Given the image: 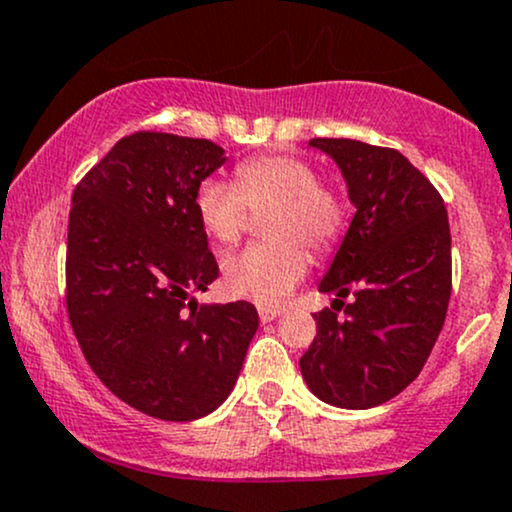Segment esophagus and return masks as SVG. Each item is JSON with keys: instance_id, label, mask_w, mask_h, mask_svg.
<instances>
[{"instance_id": "34e87169", "label": "esophagus", "mask_w": 512, "mask_h": 512, "mask_svg": "<svg viewBox=\"0 0 512 512\" xmlns=\"http://www.w3.org/2000/svg\"><path fill=\"white\" fill-rule=\"evenodd\" d=\"M276 315H281L279 308H260V320L262 322H272Z\"/></svg>"}]
</instances>
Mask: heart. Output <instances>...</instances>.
Instances as JSON below:
<instances>
[{"label": "heart", "mask_w": 512, "mask_h": 512, "mask_svg": "<svg viewBox=\"0 0 512 512\" xmlns=\"http://www.w3.org/2000/svg\"><path fill=\"white\" fill-rule=\"evenodd\" d=\"M236 185L209 178L197 187L195 209L204 233L221 245L238 243L250 211H269L264 233L272 243L252 245L223 260V284L236 298L264 308L284 303L305 279L313 252H330L346 226V204L320 182L305 158L264 154L240 161Z\"/></svg>", "instance_id": "1"}]
</instances>
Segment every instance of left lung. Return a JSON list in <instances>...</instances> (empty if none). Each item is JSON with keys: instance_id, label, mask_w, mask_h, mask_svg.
<instances>
[{"instance_id": "left-lung-1", "label": "left lung", "mask_w": 512, "mask_h": 512, "mask_svg": "<svg viewBox=\"0 0 512 512\" xmlns=\"http://www.w3.org/2000/svg\"><path fill=\"white\" fill-rule=\"evenodd\" d=\"M342 168L356 214L320 291L346 303L344 320L315 313L301 356L313 395L344 409L387 402L424 368L448 313L450 223L431 180L395 149L356 139H310Z\"/></svg>"}]
</instances>
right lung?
<instances>
[{"instance_id": "1", "label": "right lung", "mask_w": 512, "mask_h": 512, "mask_svg": "<svg viewBox=\"0 0 512 512\" xmlns=\"http://www.w3.org/2000/svg\"><path fill=\"white\" fill-rule=\"evenodd\" d=\"M221 146L168 132L122 137L74 187L67 313L101 383L161 421L207 416L231 395L260 315L197 305L219 276L195 195Z\"/></svg>"}]
</instances>
